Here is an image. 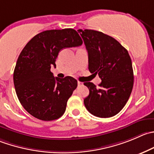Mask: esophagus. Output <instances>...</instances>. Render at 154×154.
Returning a JSON list of instances; mask_svg holds the SVG:
<instances>
[{"mask_svg": "<svg viewBox=\"0 0 154 154\" xmlns=\"http://www.w3.org/2000/svg\"><path fill=\"white\" fill-rule=\"evenodd\" d=\"M77 85H78L79 86H83V83H81V82L78 81V82H77Z\"/></svg>", "mask_w": 154, "mask_h": 154, "instance_id": "esophagus-1", "label": "esophagus"}]
</instances>
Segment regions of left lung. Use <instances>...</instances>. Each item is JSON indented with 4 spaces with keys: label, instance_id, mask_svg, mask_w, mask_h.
Wrapping results in <instances>:
<instances>
[{
    "label": "left lung",
    "instance_id": "8db88e82",
    "mask_svg": "<svg viewBox=\"0 0 154 154\" xmlns=\"http://www.w3.org/2000/svg\"><path fill=\"white\" fill-rule=\"evenodd\" d=\"M89 58V70L98 74L97 87L84 83L89 94L84 99L89 113L101 118L117 114L126 104L134 83L132 60L127 50L113 37L101 31L79 29Z\"/></svg>",
    "mask_w": 154,
    "mask_h": 154
}]
</instances>
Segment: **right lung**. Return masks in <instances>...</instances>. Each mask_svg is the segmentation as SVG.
<instances>
[{
	"label": "right lung",
	"mask_w": 154,
	"mask_h": 154,
	"mask_svg": "<svg viewBox=\"0 0 154 154\" xmlns=\"http://www.w3.org/2000/svg\"><path fill=\"white\" fill-rule=\"evenodd\" d=\"M83 41L72 28L47 30L39 33L21 52L13 73L16 95L24 108L35 118L51 121L62 117L67 101L77 86L72 77H54L59 51L79 47Z\"/></svg>",
	"instance_id": "right-lung-1"
}]
</instances>
